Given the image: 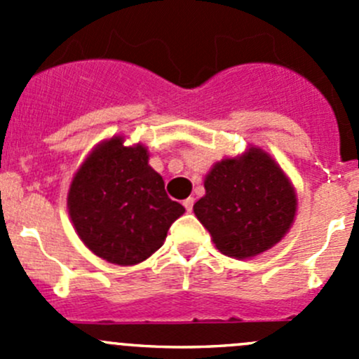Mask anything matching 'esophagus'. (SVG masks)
Here are the masks:
<instances>
[{
    "label": "esophagus",
    "instance_id": "obj_1",
    "mask_svg": "<svg viewBox=\"0 0 359 359\" xmlns=\"http://www.w3.org/2000/svg\"><path fill=\"white\" fill-rule=\"evenodd\" d=\"M184 206H186L187 212H191L194 206V198H187V200H184Z\"/></svg>",
    "mask_w": 359,
    "mask_h": 359
}]
</instances>
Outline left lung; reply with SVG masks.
I'll use <instances>...</instances> for the list:
<instances>
[{"label": "left lung", "instance_id": "left-lung-1", "mask_svg": "<svg viewBox=\"0 0 359 359\" xmlns=\"http://www.w3.org/2000/svg\"><path fill=\"white\" fill-rule=\"evenodd\" d=\"M194 215L220 253L252 259L280 243L297 215L292 180L269 153L248 146L236 158L213 163Z\"/></svg>", "mask_w": 359, "mask_h": 359}]
</instances>
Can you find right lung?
<instances>
[{
	"mask_svg": "<svg viewBox=\"0 0 359 359\" xmlns=\"http://www.w3.org/2000/svg\"><path fill=\"white\" fill-rule=\"evenodd\" d=\"M67 210L83 245L118 266L149 259L186 212L166 196L147 147L125 146L123 135L97 144L79 165L69 186Z\"/></svg>",
	"mask_w": 359,
	"mask_h": 359,
	"instance_id": "add662e5",
	"label": "right lung"
}]
</instances>
